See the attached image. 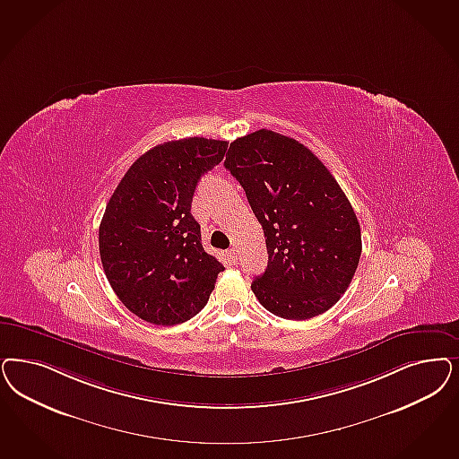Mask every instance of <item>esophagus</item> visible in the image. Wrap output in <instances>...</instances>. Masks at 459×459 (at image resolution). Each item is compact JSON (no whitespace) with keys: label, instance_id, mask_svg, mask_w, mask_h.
I'll return each instance as SVG.
<instances>
[{"label":"esophagus","instance_id":"obj_1","mask_svg":"<svg viewBox=\"0 0 459 459\" xmlns=\"http://www.w3.org/2000/svg\"><path fill=\"white\" fill-rule=\"evenodd\" d=\"M227 259H229V261H230V263H234V264H236V261H238V249H234V247H230V249H229V251H227Z\"/></svg>","mask_w":459,"mask_h":459}]
</instances>
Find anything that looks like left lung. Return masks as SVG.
Listing matches in <instances>:
<instances>
[{"label":"left lung","instance_id":"obj_1","mask_svg":"<svg viewBox=\"0 0 459 459\" xmlns=\"http://www.w3.org/2000/svg\"><path fill=\"white\" fill-rule=\"evenodd\" d=\"M225 168L263 225L268 268L254 295L274 316L307 320L348 290L361 257V229L333 174L303 143L261 128L230 143Z\"/></svg>","mask_w":459,"mask_h":459}]
</instances>
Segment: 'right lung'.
I'll list each match as a JSON object with an SVG mask.
<instances>
[{
	"instance_id": "add662e5",
	"label": "right lung",
	"mask_w": 459,
	"mask_h": 459,
	"mask_svg": "<svg viewBox=\"0 0 459 459\" xmlns=\"http://www.w3.org/2000/svg\"><path fill=\"white\" fill-rule=\"evenodd\" d=\"M227 145L205 137L159 143L128 168L111 195L100 223L101 264L118 300L145 322L190 320L223 271L202 246L191 202Z\"/></svg>"
}]
</instances>
